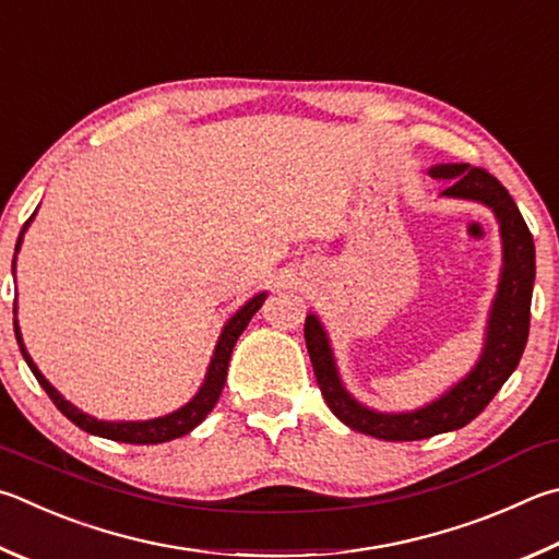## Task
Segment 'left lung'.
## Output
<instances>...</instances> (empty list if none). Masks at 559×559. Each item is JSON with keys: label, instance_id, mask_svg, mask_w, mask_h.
<instances>
[{"label": "left lung", "instance_id": "obj_1", "mask_svg": "<svg viewBox=\"0 0 559 559\" xmlns=\"http://www.w3.org/2000/svg\"><path fill=\"white\" fill-rule=\"evenodd\" d=\"M430 176L448 182L442 195L479 200L489 205L501 222L503 273L499 296L493 300L484 354L469 377L454 385L442 399L413 413H377L364 408L344 385L334 369L328 334L314 314L306 318V344L314 379L328 408L352 430L389 442L425 440L432 435L460 430L472 423L499 393L523 357L531 330V298L535 281V245L519 205L489 170L469 164H444L430 168Z\"/></svg>", "mask_w": 559, "mask_h": 559}]
</instances>
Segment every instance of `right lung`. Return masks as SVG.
<instances>
[{
	"instance_id": "1",
	"label": "right lung",
	"mask_w": 559,
	"mask_h": 559,
	"mask_svg": "<svg viewBox=\"0 0 559 559\" xmlns=\"http://www.w3.org/2000/svg\"><path fill=\"white\" fill-rule=\"evenodd\" d=\"M34 219V215L26 219L28 222ZM26 225L22 229V235L26 231ZM22 235H19L16 241V251L19 245H22ZM263 300H266V293H259V296H253L245 308H241L237 314H231V320L225 324V330L219 334V342L215 347V357L210 361V369H207V377L205 383H202V389L198 391L195 399L190 403L182 405L176 413L164 415V418H154V420H141V423H107V420H97V418H90L83 411H78L75 405H70L63 395H60L53 385H50L44 373L36 369V364L28 357V352L22 342V332H19V324L14 322V332H16V342H19V349H22L24 359L28 364V369L34 371L36 381L40 383V389L48 393V399L53 401L56 408L66 415L70 423H75L80 430H85L90 435H97V438H107V440H117V442H129V444H158V442H168V440H176L182 438V435H188L192 428H198V425L207 418V413L215 408V403L219 399L222 389H225V381H227V369H229V357H231V349H235V344L239 340V334L247 330L249 320L253 318V312H257Z\"/></svg>"
}]
</instances>
